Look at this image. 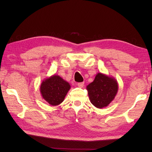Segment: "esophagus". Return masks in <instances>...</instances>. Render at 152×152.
<instances>
[{
  "label": "esophagus",
  "instance_id": "34e87169",
  "mask_svg": "<svg viewBox=\"0 0 152 152\" xmlns=\"http://www.w3.org/2000/svg\"><path fill=\"white\" fill-rule=\"evenodd\" d=\"M77 85H78L79 88H82V87H84V82H79V83L77 84Z\"/></svg>",
  "mask_w": 152,
  "mask_h": 152
}]
</instances>
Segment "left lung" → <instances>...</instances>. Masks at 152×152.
<instances>
[{
    "mask_svg": "<svg viewBox=\"0 0 152 152\" xmlns=\"http://www.w3.org/2000/svg\"><path fill=\"white\" fill-rule=\"evenodd\" d=\"M118 86L115 78L98 73L93 82L86 86L91 103L99 109L107 107L117 95Z\"/></svg>",
    "mask_w": 152,
    "mask_h": 152,
    "instance_id": "1",
    "label": "left lung"
}]
</instances>
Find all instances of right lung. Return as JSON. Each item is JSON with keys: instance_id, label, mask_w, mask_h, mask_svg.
Here are the masks:
<instances>
[{"instance_id": "right-lung-1", "label": "right lung", "mask_w": 152, "mask_h": 152, "mask_svg": "<svg viewBox=\"0 0 152 152\" xmlns=\"http://www.w3.org/2000/svg\"><path fill=\"white\" fill-rule=\"evenodd\" d=\"M71 86L68 82L58 75H53L43 80L40 85L42 98L51 106H57L64 101Z\"/></svg>"}]
</instances>
